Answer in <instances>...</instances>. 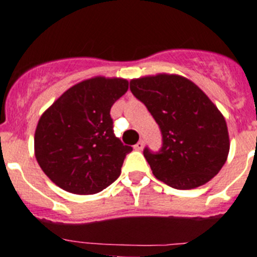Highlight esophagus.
<instances>
[{"label": "esophagus", "instance_id": "obj_1", "mask_svg": "<svg viewBox=\"0 0 257 257\" xmlns=\"http://www.w3.org/2000/svg\"><path fill=\"white\" fill-rule=\"evenodd\" d=\"M143 147H145V142H143V141H140V142L134 146V148H136V150H138V151H142Z\"/></svg>", "mask_w": 257, "mask_h": 257}]
</instances>
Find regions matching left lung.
<instances>
[{"label": "left lung", "mask_w": 257, "mask_h": 257, "mask_svg": "<svg viewBox=\"0 0 257 257\" xmlns=\"http://www.w3.org/2000/svg\"><path fill=\"white\" fill-rule=\"evenodd\" d=\"M131 91L162 132L160 153L143 152L153 175L179 190L210 181L226 164L229 136L226 119L204 91L174 73L133 78Z\"/></svg>", "instance_id": "left-lung-1"}]
</instances>
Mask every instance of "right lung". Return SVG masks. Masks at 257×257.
Here are the masks:
<instances>
[{
    "instance_id": "1",
    "label": "right lung",
    "mask_w": 257,
    "mask_h": 257,
    "mask_svg": "<svg viewBox=\"0 0 257 257\" xmlns=\"http://www.w3.org/2000/svg\"><path fill=\"white\" fill-rule=\"evenodd\" d=\"M128 91V81L95 76L64 91L42 114L34 153L53 183L77 195L96 194L114 183L126 153L112 133L110 109Z\"/></svg>"
}]
</instances>
